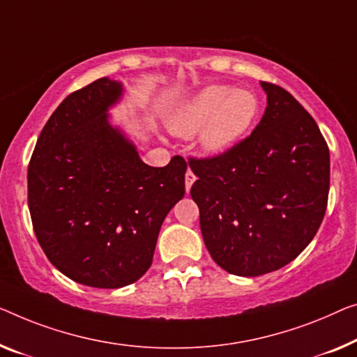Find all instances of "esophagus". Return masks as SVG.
Wrapping results in <instances>:
<instances>
[{
    "mask_svg": "<svg viewBox=\"0 0 357 357\" xmlns=\"http://www.w3.org/2000/svg\"><path fill=\"white\" fill-rule=\"evenodd\" d=\"M194 181H195V174L190 172V169H188V173H185V190H190V185L194 184Z\"/></svg>",
    "mask_w": 357,
    "mask_h": 357,
    "instance_id": "obj_1",
    "label": "esophagus"
}]
</instances>
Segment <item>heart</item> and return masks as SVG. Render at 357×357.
Instances as JSON below:
<instances>
[{
	"label": "heart",
	"mask_w": 357,
	"mask_h": 357,
	"mask_svg": "<svg viewBox=\"0 0 357 357\" xmlns=\"http://www.w3.org/2000/svg\"><path fill=\"white\" fill-rule=\"evenodd\" d=\"M258 99L247 89L226 84L206 86L172 112L168 125L179 136L200 131V146L206 153H222L236 146L258 115Z\"/></svg>",
	"instance_id": "1"
}]
</instances>
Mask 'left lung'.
I'll return each mask as SVG.
<instances>
[{"label": "left lung", "mask_w": 357, "mask_h": 357, "mask_svg": "<svg viewBox=\"0 0 357 357\" xmlns=\"http://www.w3.org/2000/svg\"><path fill=\"white\" fill-rule=\"evenodd\" d=\"M268 107L252 135L211 158H190V195L211 258L242 278L300 255L326 215L331 155L314 119L284 88L261 82Z\"/></svg>", "instance_id": "1"}]
</instances>
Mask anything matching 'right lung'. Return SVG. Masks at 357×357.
Here are the masks:
<instances>
[{"label":"right lung","mask_w":357,"mask_h":357,"mask_svg":"<svg viewBox=\"0 0 357 357\" xmlns=\"http://www.w3.org/2000/svg\"><path fill=\"white\" fill-rule=\"evenodd\" d=\"M121 96V83L105 77L67 96L43 128L26 174L43 252L68 279L96 289L146 274L162 222L185 192L183 157L149 167L110 123Z\"/></svg>","instance_id":"obj_1"}]
</instances>
